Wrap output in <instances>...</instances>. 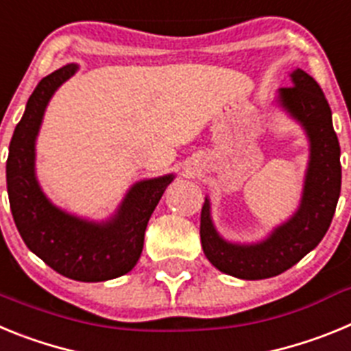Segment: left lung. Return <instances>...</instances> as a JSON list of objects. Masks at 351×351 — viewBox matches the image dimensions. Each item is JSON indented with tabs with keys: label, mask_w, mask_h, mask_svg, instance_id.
<instances>
[{
	"label": "left lung",
	"mask_w": 351,
	"mask_h": 351,
	"mask_svg": "<svg viewBox=\"0 0 351 351\" xmlns=\"http://www.w3.org/2000/svg\"><path fill=\"white\" fill-rule=\"evenodd\" d=\"M291 88L280 89L281 107L297 119L309 138V163L299 209L288 221L256 244L228 243L216 232L206 198L200 214V241L209 262L241 280L272 278L318 246L327 234L341 193V147L332 126V112L324 91L311 75L297 68Z\"/></svg>",
	"instance_id": "8db88e82"
}]
</instances>
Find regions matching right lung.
Listing matches in <instances>:
<instances>
[{
  "mask_svg": "<svg viewBox=\"0 0 351 351\" xmlns=\"http://www.w3.org/2000/svg\"><path fill=\"white\" fill-rule=\"evenodd\" d=\"M77 71L66 64L43 77L15 126L6 160V190L19 234L36 256L64 278L107 281L135 267L144 247L149 218L173 176L135 182L114 218L88 221L58 209L35 176V141L49 100Z\"/></svg>",
  "mask_w": 351,
  "mask_h": 351,
  "instance_id": "obj_1",
  "label": "right lung"
}]
</instances>
